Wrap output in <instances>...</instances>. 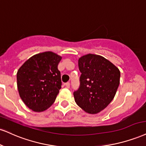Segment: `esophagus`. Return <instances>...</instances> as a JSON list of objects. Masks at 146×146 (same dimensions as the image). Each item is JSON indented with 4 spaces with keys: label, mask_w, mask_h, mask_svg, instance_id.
<instances>
[{
    "label": "esophagus",
    "mask_w": 146,
    "mask_h": 146,
    "mask_svg": "<svg viewBox=\"0 0 146 146\" xmlns=\"http://www.w3.org/2000/svg\"><path fill=\"white\" fill-rule=\"evenodd\" d=\"M64 85H65L66 88H69V87H70V83H69V82H66V83L64 84Z\"/></svg>",
    "instance_id": "34e87169"
}]
</instances>
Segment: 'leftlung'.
I'll list each match as a JSON object with an SVG mask.
<instances>
[{
  "mask_svg": "<svg viewBox=\"0 0 146 146\" xmlns=\"http://www.w3.org/2000/svg\"><path fill=\"white\" fill-rule=\"evenodd\" d=\"M80 86L73 92L75 103L84 111L98 113L113 99L120 84V72L103 56L88 54L78 60Z\"/></svg>",
  "mask_w": 146,
  "mask_h": 146,
  "instance_id": "left-lung-1",
  "label": "left lung"
}]
</instances>
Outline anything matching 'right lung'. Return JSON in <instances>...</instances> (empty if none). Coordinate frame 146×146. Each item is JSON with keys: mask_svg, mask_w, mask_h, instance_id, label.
Listing matches in <instances>:
<instances>
[{"mask_svg": "<svg viewBox=\"0 0 146 146\" xmlns=\"http://www.w3.org/2000/svg\"><path fill=\"white\" fill-rule=\"evenodd\" d=\"M61 59L52 52H42L30 58L17 71L19 94L33 111H45L55 101L62 85L58 69Z\"/></svg>", "mask_w": 146, "mask_h": 146, "instance_id": "add662e5", "label": "right lung"}]
</instances>
